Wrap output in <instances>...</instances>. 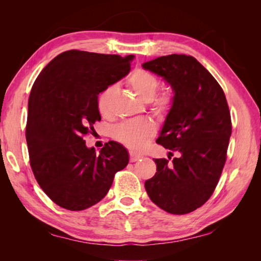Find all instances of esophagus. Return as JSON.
<instances>
[{
	"label": "esophagus",
	"instance_id": "obj_1",
	"mask_svg": "<svg viewBox=\"0 0 261 261\" xmlns=\"http://www.w3.org/2000/svg\"><path fill=\"white\" fill-rule=\"evenodd\" d=\"M141 158H143V155H139V154H136V153H134V152L129 153V161L130 162H136L139 159H141Z\"/></svg>",
	"mask_w": 261,
	"mask_h": 261
}]
</instances>
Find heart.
<instances>
[{
	"label": "heart",
	"mask_w": 261,
	"mask_h": 261,
	"mask_svg": "<svg viewBox=\"0 0 261 261\" xmlns=\"http://www.w3.org/2000/svg\"><path fill=\"white\" fill-rule=\"evenodd\" d=\"M127 86L143 101H149L153 111L159 115H167L174 103L170 91H161L155 94L160 87V82L144 68H136L127 78ZM116 88L108 86L97 98V109L102 116H108L111 111V103ZM155 134V126L147 120L127 121L117 125L113 130V137L132 151H141Z\"/></svg>",
	"instance_id": "obj_1"
}]
</instances>
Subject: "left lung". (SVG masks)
Wrapping results in <instances>:
<instances>
[{
    "label": "left lung",
    "instance_id": "8db88e82",
    "mask_svg": "<svg viewBox=\"0 0 261 261\" xmlns=\"http://www.w3.org/2000/svg\"><path fill=\"white\" fill-rule=\"evenodd\" d=\"M143 67L174 90L156 143L180 153L172 162L154 160L156 173L145 181L146 191L159 208L185 215L201 207L219 183L232 134L230 110L219 83L192 55L170 54Z\"/></svg>",
    "mask_w": 261,
    "mask_h": 261
}]
</instances>
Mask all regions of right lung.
Segmentation results:
<instances>
[{
	"label": "right lung",
	"mask_w": 261,
	"mask_h": 261,
	"mask_svg": "<svg viewBox=\"0 0 261 261\" xmlns=\"http://www.w3.org/2000/svg\"><path fill=\"white\" fill-rule=\"evenodd\" d=\"M133 58L65 51L31 88L26 125L30 167L42 191L62 208L81 211L96 204L115 173L128 164L122 145L109 141L97 153L86 147L84 137L101 120L98 94L128 74Z\"/></svg>",
	"instance_id": "add662e5"
}]
</instances>
